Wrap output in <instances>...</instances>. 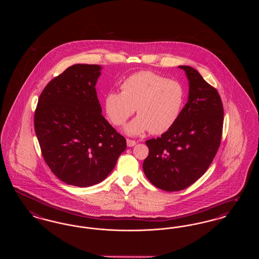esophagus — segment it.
I'll return each instance as SVG.
<instances>
[{"label":"esophagus","instance_id":"34e87169","mask_svg":"<svg viewBox=\"0 0 259 259\" xmlns=\"http://www.w3.org/2000/svg\"><path fill=\"white\" fill-rule=\"evenodd\" d=\"M126 143H127V147H129V148H131V147H134L136 144H137L135 141H133V140H130V139H127Z\"/></svg>","mask_w":259,"mask_h":259}]
</instances>
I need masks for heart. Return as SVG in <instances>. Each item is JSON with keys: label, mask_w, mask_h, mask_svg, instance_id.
Segmentation results:
<instances>
[{"label": "heart", "mask_w": 259, "mask_h": 259, "mask_svg": "<svg viewBox=\"0 0 259 259\" xmlns=\"http://www.w3.org/2000/svg\"><path fill=\"white\" fill-rule=\"evenodd\" d=\"M121 90L107 93L104 107L116 126L125 123L135 108L138 115L124 128L130 136L148 130L155 135L165 133L176 123L185 103V89L180 82L149 71L125 78Z\"/></svg>", "instance_id": "b5f03b06"}]
</instances>
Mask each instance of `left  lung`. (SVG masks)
Instances as JSON below:
<instances>
[{
    "label": "left lung",
    "instance_id": "obj_1",
    "mask_svg": "<svg viewBox=\"0 0 259 259\" xmlns=\"http://www.w3.org/2000/svg\"><path fill=\"white\" fill-rule=\"evenodd\" d=\"M188 79V100L172 127L146 142L143 169L148 181L165 191H180L208 170L222 141L223 107L215 88L192 67L179 66Z\"/></svg>",
    "mask_w": 259,
    "mask_h": 259
}]
</instances>
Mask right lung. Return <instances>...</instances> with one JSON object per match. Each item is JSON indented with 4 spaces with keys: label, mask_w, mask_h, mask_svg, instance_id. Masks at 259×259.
Listing matches in <instances>:
<instances>
[{
    "label": "right lung",
    "mask_w": 259,
    "mask_h": 259,
    "mask_svg": "<svg viewBox=\"0 0 259 259\" xmlns=\"http://www.w3.org/2000/svg\"><path fill=\"white\" fill-rule=\"evenodd\" d=\"M99 65L75 64L41 92L35 131L50 170L78 187L97 185L113 170L126 140L102 115L96 83Z\"/></svg>",
    "instance_id": "add662e5"
}]
</instances>
